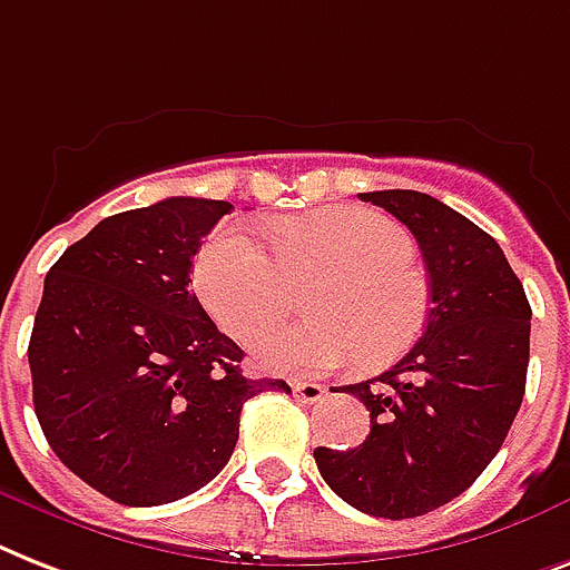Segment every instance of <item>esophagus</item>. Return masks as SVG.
I'll return each instance as SVG.
<instances>
[{"label": "esophagus", "instance_id": "esophagus-1", "mask_svg": "<svg viewBox=\"0 0 570 570\" xmlns=\"http://www.w3.org/2000/svg\"><path fill=\"white\" fill-rule=\"evenodd\" d=\"M293 392L301 404H318V401L327 395V390L322 386V383H307V381H295Z\"/></svg>", "mask_w": 570, "mask_h": 570}]
</instances>
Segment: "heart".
<instances>
[{
	"label": "heart",
	"instance_id": "b5f03b06",
	"mask_svg": "<svg viewBox=\"0 0 570 570\" xmlns=\"http://www.w3.org/2000/svg\"><path fill=\"white\" fill-rule=\"evenodd\" d=\"M269 239L225 225L193 269L213 322L239 342L284 322L295 286L318 277L307 298L316 318L269 333L254 351L266 368L325 374L357 357L383 365L413 345L428 322L430 289L401 225L363 207H340L275 222Z\"/></svg>",
	"mask_w": 570,
	"mask_h": 570
}]
</instances>
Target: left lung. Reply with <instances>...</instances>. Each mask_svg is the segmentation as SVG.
Returning a JSON list of instances; mask_svg holds the SVG:
<instances>
[{
	"instance_id": "obj_1",
	"label": "left lung",
	"mask_w": 570,
	"mask_h": 570,
	"mask_svg": "<svg viewBox=\"0 0 570 570\" xmlns=\"http://www.w3.org/2000/svg\"><path fill=\"white\" fill-rule=\"evenodd\" d=\"M360 198L413 230L433 304L390 372L345 386L372 415L363 445L313 456L342 501L401 521L453 501L501 451L524 397L533 309L501 245L462 213L415 189Z\"/></svg>"
}]
</instances>
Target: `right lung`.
<instances>
[{"mask_svg": "<svg viewBox=\"0 0 570 570\" xmlns=\"http://www.w3.org/2000/svg\"><path fill=\"white\" fill-rule=\"evenodd\" d=\"M228 202L175 196L101 219L60 254L29 342L35 413L72 474L125 507L198 492L239 413L284 381L245 377L243 348L189 293L193 257Z\"/></svg>", "mask_w": 570, "mask_h": 570, "instance_id": "1", "label": "right lung"}]
</instances>
